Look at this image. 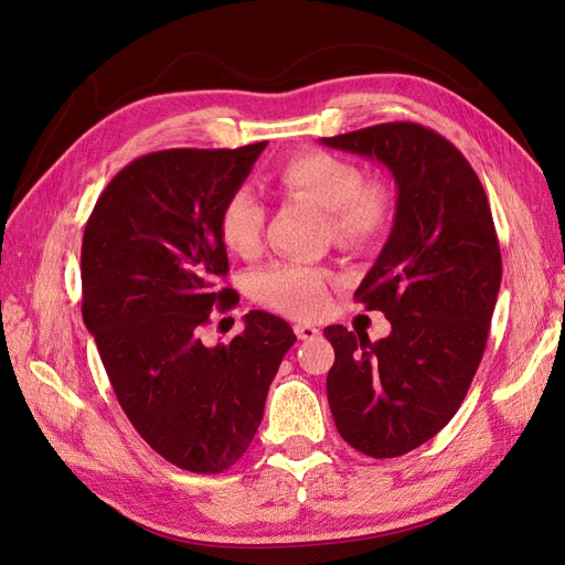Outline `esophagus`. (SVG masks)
<instances>
[{"label":"esophagus","instance_id":"obj_1","mask_svg":"<svg viewBox=\"0 0 565 565\" xmlns=\"http://www.w3.org/2000/svg\"><path fill=\"white\" fill-rule=\"evenodd\" d=\"M295 332H297V337L301 341H311V339H316L320 334L318 328H313V324H306V322H297L295 324Z\"/></svg>","mask_w":565,"mask_h":565}]
</instances>
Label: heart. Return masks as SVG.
Returning a JSON list of instances; mask_svg holds the SVG:
<instances>
[{"instance_id": "1", "label": "heart", "mask_w": 565, "mask_h": 565, "mask_svg": "<svg viewBox=\"0 0 565 565\" xmlns=\"http://www.w3.org/2000/svg\"><path fill=\"white\" fill-rule=\"evenodd\" d=\"M280 191L324 210L328 233L339 247L365 249L388 231L393 221L391 188L363 179L361 169L324 150H306L276 169ZM264 207L249 191H235L218 212V237L233 254L254 256L262 247ZM332 273L309 264L278 262L252 276V295L270 309L295 318H316L330 301Z\"/></svg>"}]
</instances>
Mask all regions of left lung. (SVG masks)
Instances as JSON below:
<instances>
[{
    "label": "left lung",
    "instance_id": "obj_1",
    "mask_svg": "<svg viewBox=\"0 0 565 565\" xmlns=\"http://www.w3.org/2000/svg\"><path fill=\"white\" fill-rule=\"evenodd\" d=\"M322 143L380 160L398 188L388 241L355 289L391 334L330 324L324 337L337 431L367 457H401L434 438L471 386L502 280L498 233L471 164L434 129L386 122Z\"/></svg>",
    "mask_w": 565,
    "mask_h": 565
}]
</instances>
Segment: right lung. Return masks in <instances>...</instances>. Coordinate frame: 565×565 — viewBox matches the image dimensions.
I'll return each mask as SVG.
<instances>
[{
    "label": "right lung",
    "instance_id": "obj_1",
    "mask_svg": "<svg viewBox=\"0 0 565 565\" xmlns=\"http://www.w3.org/2000/svg\"><path fill=\"white\" fill-rule=\"evenodd\" d=\"M266 141L136 158L100 193L82 241V318L115 396L148 446L193 473H221L259 429L268 386L297 337L266 311L231 344L204 347L212 309L237 303L218 212Z\"/></svg>",
    "mask_w": 565,
    "mask_h": 565
}]
</instances>
